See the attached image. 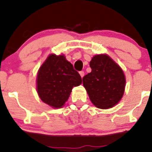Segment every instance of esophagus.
Listing matches in <instances>:
<instances>
[{
  "mask_svg": "<svg viewBox=\"0 0 152 152\" xmlns=\"http://www.w3.org/2000/svg\"><path fill=\"white\" fill-rule=\"evenodd\" d=\"M79 74H80V76H81V78H83V76H84V71H80V72H79Z\"/></svg>",
  "mask_w": 152,
  "mask_h": 152,
  "instance_id": "1",
  "label": "esophagus"
}]
</instances>
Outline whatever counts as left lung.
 Here are the masks:
<instances>
[{"mask_svg": "<svg viewBox=\"0 0 152 152\" xmlns=\"http://www.w3.org/2000/svg\"><path fill=\"white\" fill-rule=\"evenodd\" d=\"M90 67L91 71L83 76V84L91 102L99 109L113 107L124 93L126 79L123 71L106 54L94 56Z\"/></svg>", "mask_w": 152, "mask_h": 152, "instance_id": "1", "label": "left lung"}]
</instances>
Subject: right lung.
<instances>
[{"mask_svg": "<svg viewBox=\"0 0 152 152\" xmlns=\"http://www.w3.org/2000/svg\"><path fill=\"white\" fill-rule=\"evenodd\" d=\"M37 92L40 99L53 108H61L74 86L82 83L81 76L64 55L50 54L38 70Z\"/></svg>", "mask_w": 152, "mask_h": 152, "instance_id": "obj_1", "label": "right lung"}]
</instances>
